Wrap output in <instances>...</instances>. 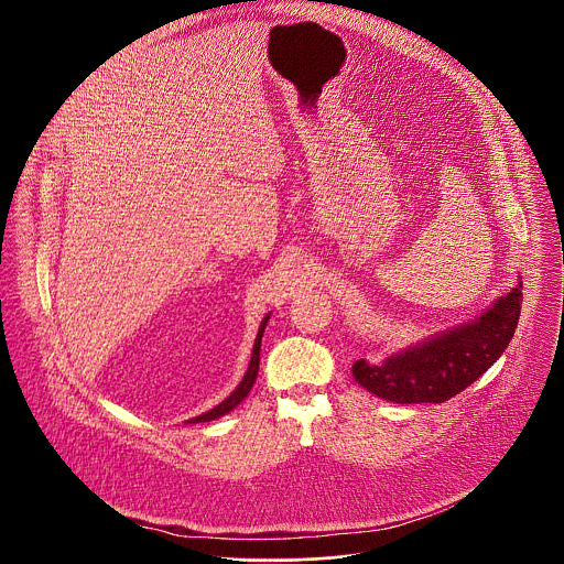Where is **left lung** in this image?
Returning a JSON list of instances; mask_svg holds the SVG:
<instances>
[{
  "mask_svg": "<svg viewBox=\"0 0 564 564\" xmlns=\"http://www.w3.org/2000/svg\"><path fill=\"white\" fill-rule=\"evenodd\" d=\"M521 282L474 322L430 336L382 362L360 358L351 371L369 393L395 403H443L471 387L503 354L521 313Z\"/></svg>",
  "mask_w": 564,
  "mask_h": 564,
  "instance_id": "obj_1",
  "label": "left lung"
}]
</instances>
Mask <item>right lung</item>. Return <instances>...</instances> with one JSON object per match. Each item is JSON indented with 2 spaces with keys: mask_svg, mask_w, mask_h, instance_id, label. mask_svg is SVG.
Wrapping results in <instances>:
<instances>
[{
  "mask_svg": "<svg viewBox=\"0 0 564 564\" xmlns=\"http://www.w3.org/2000/svg\"><path fill=\"white\" fill-rule=\"evenodd\" d=\"M267 322H269V315L262 319L260 327H258L256 343H253V351H251V360H249V367H247V371H245V376H242L241 384L230 393V398H228V400H224L219 405H215L213 410H208V412H204V414H199V416L191 419L188 423H204V421L219 419V416L228 414L230 410H235V408H237V405L247 398V393L251 391V387H253V382H256V376H258V365H260V343H262V332H264V325H267Z\"/></svg>",
  "mask_w": 564,
  "mask_h": 564,
  "instance_id": "1",
  "label": "right lung"
}]
</instances>
